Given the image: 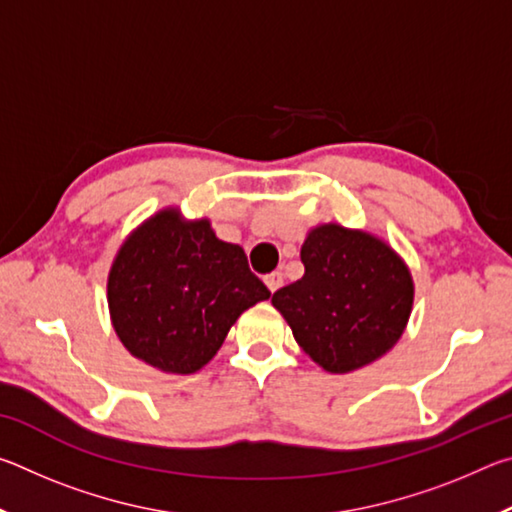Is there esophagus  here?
<instances>
[{"instance_id": "esophagus-1", "label": "esophagus", "mask_w": 512, "mask_h": 512, "mask_svg": "<svg viewBox=\"0 0 512 512\" xmlns=\"http://www.w3.org/2000/svg\"><path fill=\"white\" fill-rule=\"evenodd\" d=\"M264 284L268 287V291L275 293V291L280 289L282 284H284V277H282V273H280V271H273L271 275H266V277H264Z\"/></svg>"}]
</instances>
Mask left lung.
<instances>
[{"label":"left lung","mask_w":512,"mask_h":512,"mask_svg":"<svg viewBox=\"0 0 512 512\" xmlns=\"http://www.w3.org/2000/svg\"><path fill=\"white\" fill-rule=\"evenodd\" d=\"M300 259L305 275L271 302L311 361L345 375L391 352L415 296L404 259L372 232L339 223L311 228Z\"/></svg>","instance_id":"1"}]
</instances>
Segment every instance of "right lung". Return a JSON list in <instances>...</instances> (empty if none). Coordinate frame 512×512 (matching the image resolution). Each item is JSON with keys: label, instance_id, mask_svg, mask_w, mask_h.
<instances>
[{"label": "right lung", "instance_id": "add662e5", "mask_svg": "<svg viewBox=\"0 0 512 512\" xmlns=\"http://www.w3.org/2000/svg\"><path fill=\"white\" fill-rule=\"evenodd\" d=\"M268 296L244 248L216 237L210 219L187 221L178 207L137 225L108 273L119 341L169 375H192L210 363L237 318Z\"/></svg>", "mask_w": 512, "mask_h": 512}]
</instances>
